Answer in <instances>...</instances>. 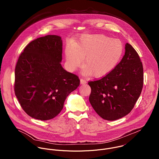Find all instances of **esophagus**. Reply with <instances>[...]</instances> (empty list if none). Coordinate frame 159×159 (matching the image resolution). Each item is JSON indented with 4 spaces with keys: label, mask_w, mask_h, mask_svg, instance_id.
Masks as SVG:
<instances>
[{
    "label": "esophagus",
    "mask_w": 159,
    "mask_h": 159,
    "mask_svg": "<svg viewBox=\"0 0 159 159\" xmlns=\"http://www.w3.org/2000/svg\"><path fill=\"white\" fill-rule=\"evenodd\" d=\"M80 83H81V84H86V81L84 79H83V78H81V79L80 80Z\"/></svg>",
    "instance_id": "obj_1"
}]
</instances>
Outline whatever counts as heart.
<instances>
[{
  "label": "heart",
  "instance_id": "obj_1",
  "mask_svg": "<svg viewBox=\"0 0 159 159\" xmlns=\"http://www.w3.org/2000/svg\"><path fill=\"white\" fill-rule=\"evenodd\" d=\"M122 42L103 34H83L65 48L67 67L74 71L81 67L93 77L104 76L118 64L123 52Z\"/></svg>",
  "mask_w": 159,
  "mask_h": 159
}]
</instances>
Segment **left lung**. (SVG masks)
Returning <instances> with one entry per match:
<instances>
[{"label":"left lung","mask_w":159,"mask_h":159,"mask_svg":"<svg viewBox=\"0 0 159 159\" xmlns=\"http://www.w3.org/2000/svg\"><path fill=\"white\" fill-rule=\"evenodd\" d=\"M120 62L100 80L89 81V102L102 118L115 120L134 108L143 86V67L133 46L127 43Z\"/></svg>","instance_id":"obj_1"}]
</instances>
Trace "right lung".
Returning <instances> with one entry per match:
<instances>
[{"instance_id":"1","label":"right lung","mask_w":159,"mask_h":159,"mask_svg":"<svg viewBox=\"0 0 159 159\" xmlns=\"http://www.w3.org/2000/svg\"><path fill=\"white\" fill-rule=\"evenodd\" d=\"M62 41L48 35L26 46L15 67L14 90L29 116L46 120L56 117L68 95L80 84L78 76L62 68Z\"/></svg>"}]
</instances>
